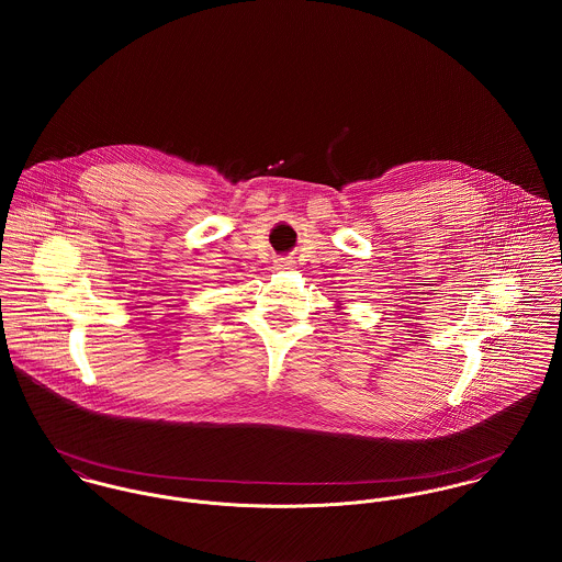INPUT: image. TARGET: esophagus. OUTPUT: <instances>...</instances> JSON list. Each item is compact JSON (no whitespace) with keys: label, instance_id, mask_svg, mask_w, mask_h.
Returning <instances> with one entry per match:
<instances>
[{"label":"esophagus","instance_id":"34e87169","mask_svg":"<svg viewBox=\"0 0 562 562\" xmlns=\"http://www.w3.org/2000/svg\"><path fill=\"white\" fill-rule=\"evenodd\" d=\"M294 263H296L294 257H279V259H277V266H279V268H292Z\"/></svg>","mask_w":562,"mask_h":562}]
</instances>
